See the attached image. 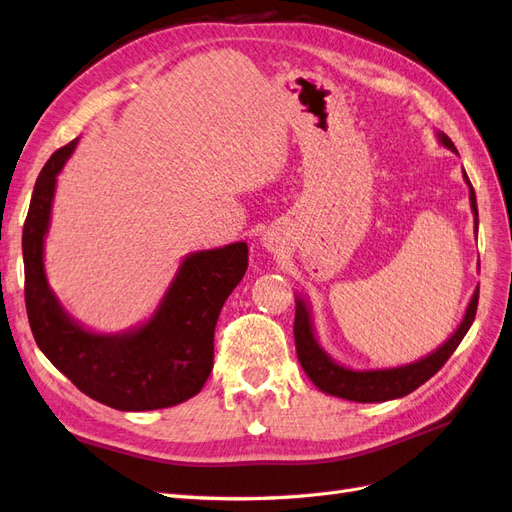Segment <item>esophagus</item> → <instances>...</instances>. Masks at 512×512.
Returning a JSON list of instances; mask_svg holds the SVG:
<instances>
[{"label": "esophagus", "mask_w": 512, "mask_h": 512, "mask_svg": "<svg viewBox=\"0 0 512 512\" xmlns=\"http://www.w3.org/2000/svg\"><path fill=\"white\" fill-rule=\"evenodd\" d=\"M265 247L267 250H273V239H265Z\"/></svg>", "instance_id": "34e87169"}]
</instances>
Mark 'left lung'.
<instances>
[{
  "label": "left lung",
  "mask_w": 512,
  "mask_h": 512,
  "mask_svg": "<svg viewBox=\"0 0 512 512\" xmlns=\"http://www.w3.org/2000/svg\"><path fill=\"white\" fill-rule=\"evenodd\" d=\"M437 140L441 146H446L452 153H457L452 140L446 135L437 131ZM463 178L469 187V206H472L474 213V228L478 232V206H476V191L469 183V178L463 170ZM295 347L301 368L306 370L310 381L325 394L338 396L344 400H355V403H385V400L403 398L418 390L422 383L431 379L435 372L448 362V357L459 347L461 340L474 323L476 308H478V288L474 290L472 299H469V306L465 310V316L461 325L454 329V334L439 347L420 357L418 362H411L405 366L396 368H370V370H355L349 366L338 364L334 357H331L321 344L316 340L314 334V323L308 301L303 297H295Z\"/></svg>",
  "instance_id": "left-lung-1"
}]
</instances>
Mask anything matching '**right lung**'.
I'll return each instance as SVG.
<instances>
[{"mask_svg":"<svg viewBox=\"0 0 512 512\" xmlns=\"http://www.w3.org/2000/svg\"><path fill=\"white\" fill-rule=\"evenodd\" d=\"M77 140L38 174L23 226L25 308L38 349L86 396L120 411L174 407L196 396L213 370L217 316L247 271V243L187 254L150 319L118 334L77 323L49 286L45 239L58 174Z\"/></svg>","mask_w":512,"mask_h":512,"instance_id":"right-lung-1","label":"right lung"}]
</instances>
